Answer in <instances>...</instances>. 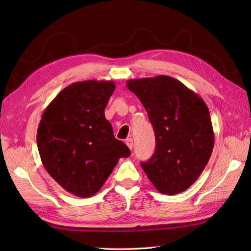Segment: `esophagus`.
Listing matches in <instances>:
<instances>
[{
    "label": "esophagus",
    "instance_id": "esophagus-1",
    "mask_svg": "<svg viewBox=\"0 0 251 251\" xmlns=\"http://www.w3.org/2000/svg\"><path fill=\"white\" fill-rule=\"evenodd\" d=\"M126 146L128 147L130 150H132V148H134V141H132L131 138H129V139L126 140Z\"/></svg>",
    "mask_w": 251,
    "mask_h": 251
}]
</instances>
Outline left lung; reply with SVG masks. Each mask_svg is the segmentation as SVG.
<instances>
[{
    "label": "left lung",
    "mask_w": 251,
    "mask_h": 251,
    "mask_svg": "<svg viewBox=\"0 0 251 251\" xmlns=\"http://www.w3.org/2000/svg\"><path fill=\"white\" fill-rule=\"evenodd\" d=\"M126 87L141 101L155 132V153L141 163L148 178L163 194L189 189L206 167L215 145L205 101L167 75L129 79Z\"/></svg>",
    "instance_id": "1"
}]
</instances>
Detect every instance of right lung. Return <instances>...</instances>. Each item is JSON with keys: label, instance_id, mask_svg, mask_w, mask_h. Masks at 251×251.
<instances>
[{"label": "right lung", "instance_id": "right-lung-1", "mask_svg": "<svg viewBox=\"0 0 251 251\" xmlns=\"http://www.w3.org/2000/svg\"><path fill=\"white\" fill-rule=\"evenodd\" d=\"M114 89L113 81L73 83L42 115L36 135L42 163L62 189L75 196L95 195L119 159L130 155L104 116Z\"/></svg>", "mask_w": 251, "mask_h": 251}]
</instances>
